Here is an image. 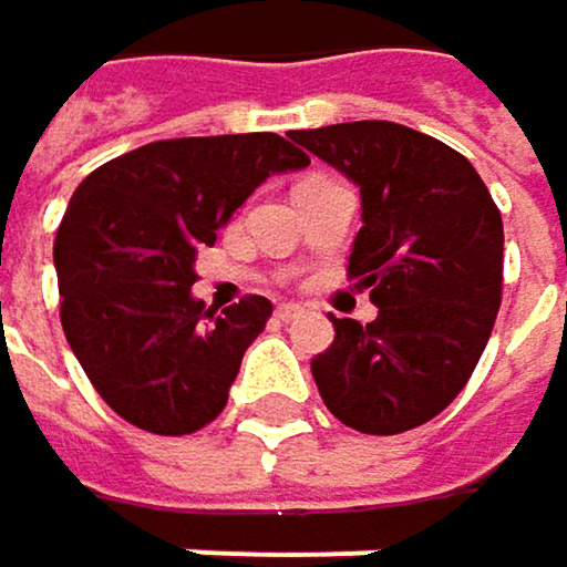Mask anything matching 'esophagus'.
<instances>
[{
	"instance_id": "34e87169",
	"label": "esophagus",
	"mask_w": 567,
	"mask_h": 567,
	"mask_svg": "<svg viewBox=\"0 0 567 567\" xmlns=\"http://www.w3.org/2000/svg\"><path fill=\"white\" fill-rule=\"evenodd\" d=\"M300 317H303V307H297V303H280L277 307V320H284V323L300 320Z\"/></svg>"
}]
</instances>
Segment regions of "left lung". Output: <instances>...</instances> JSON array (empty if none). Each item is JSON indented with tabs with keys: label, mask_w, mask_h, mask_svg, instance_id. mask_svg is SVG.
Returning a JSON list of instances; mask_svg holds the SVG:
<instances>
[{
	"label": "left lung",
	"mask_w": 567,
	"mask_h": 567,
	"mask_svg": "<svg viewBox=\"0 0 567 567\" xmlns=\"http://www.w3.org/2000/svg\"><path fill=\"white\" fill-rule=\"evenodd\" d=\"M343 171L363 197L350 280L370 287L373 323L333 320L310 363L327 410L370 435L439 416L468 383L502 303V214L465 154L393 122L290 135Z\"/></svg>",
	"instance_id": "1"
}]
</instances>
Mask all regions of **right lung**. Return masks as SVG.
I'll use <instances>...</instances> for the list:
<instances>
[{
    "instance_id": "right-lung-1",
    "label": "right lung",
    "mask_w": 567,
    "mask_h": 567,
    "mask_svg": "<svg viewBox=\"0 0 567 567\" xmlns=\"http://www.w3.org/2000/svg\"><path fill=\"white\" fill-rule=\"evenodd\" d=\"M310 157L274 132L171 138L95 167L55 234L65 340L95 393L154 435L220 416L274 307L247 293L217 317L190 297L194 257L270 174Z\"/></svg>"
}]
</instances>
